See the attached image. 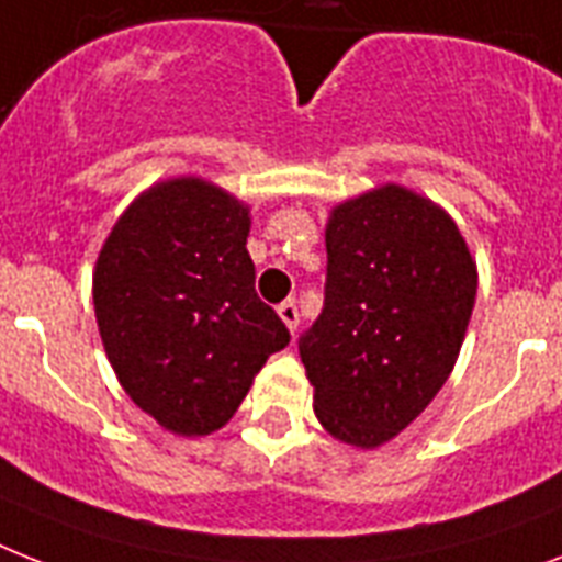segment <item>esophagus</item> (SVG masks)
<instances>
[{"instance_id": "1", "label": "esophagus", "mask_w": 562, "mask_h": 562, "mask_svg": "<svg viewBox=\"0 0 562 562\" xmlns=\"http://www.w3.org/2000/svg\"><path fill=\"white\" fill-rule=\"evenodd\" d=\"M278 315H281V322L286 324V330L295 333V327H299V307H295V301L278 304Z\"/></svg>"}]
</instances>
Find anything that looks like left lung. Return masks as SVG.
<instances>
[{
	"mask_svg": "<svg viewBox=\"0 0 562 562\" xmlns=\"http://www.w3.org/2000/svg\"><path fill=\"white\" fill-rule=\"evenodd\" d=\"M324 310L301 336L322 428L373 451L434 402L457 364L476 261L453 217L384 183L333 206Z\"/></svg>",
	"mask_w": 562,
	"mask_h": 562,
	"instance_id": "left-lung-1",
	"label": "left lung"
}]
</instances>
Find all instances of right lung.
<instances>
[{"instance_id": "obj_1", "label": "right lung", "mask_w": 562, "mask_h": 562, "mask_svg": "<svg viewBox=\"0 0 562 562\" xmlns=\"http://www.w3.org/2000/svg\"><path fill=\"white\" fill-rule=\"evenodd\" d=\"M249 206L203 178L148 187L111 226L94 313L123 391L175 437L224 428L290 330L255 292Z\"/></svg>"}]
</instances>
